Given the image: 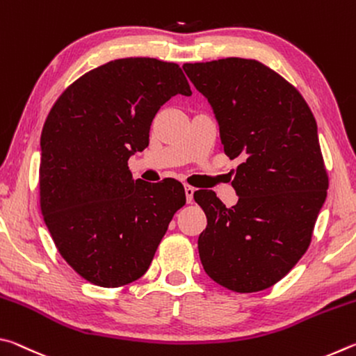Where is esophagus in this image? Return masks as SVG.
I'll use <instances>...</instances> for the list:
<instances>
[{
	"label": "esophagus",
	"instance_id": "esophagus-1",
	"mask_svg": "<svg viewBox=\"0 0 356 356\" xmlns=\"http://www.w3.org/2000/svg\"><path fill=\"white\" fill-rule=\"evenodd\" d=\"M193 195H195V188L190 185H185V196H186V202L193 201Z\"/></svg>",
	"mask_w": 356,
	"mask_h": 356
}]
</instances>
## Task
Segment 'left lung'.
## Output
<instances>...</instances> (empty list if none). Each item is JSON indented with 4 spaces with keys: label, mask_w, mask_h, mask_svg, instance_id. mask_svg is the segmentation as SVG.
Wrapping results in <instances>:
<instances>
[{
    "label": "left lung",
    "mask_w": 356,
    "mask_h": 356,
    "mask_svg": "<svg viewBox=\"0 0 356 356\" xmlns=\"http://www.w3.org/2000/svg\"><path fill=\"white\" fill-rule=\"evenodd\" d=\"M184 70L212 106L225 154L243 160L232 180L236 206L226 207L212 190L195 193L207 216L197 238L202 267L229 291H264L308 250L327 197L316 119L297 89L256 59Z\"/></svg>",
    "instance_id": "left-lung-1"
}]
</instances>
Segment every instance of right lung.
<instances>
[{"label":"right lung","instance_id":"obj_1","mask_svg":"<svg viewBox=\"0 0 356 356\" xmlns=\"http://www.w3.org/2000/svg\"><path fill=\"white\" fill-rule=\"evenodd\" d=\"M177 94L191 95L177 64L114 59L72 83L48 113L40 210L59 254L95 286L141 278L186 201L179 180H134L127 163L149 146L156 111Z\"/></svg>","mask_w":356,"mask_h":356}]
</instances>
